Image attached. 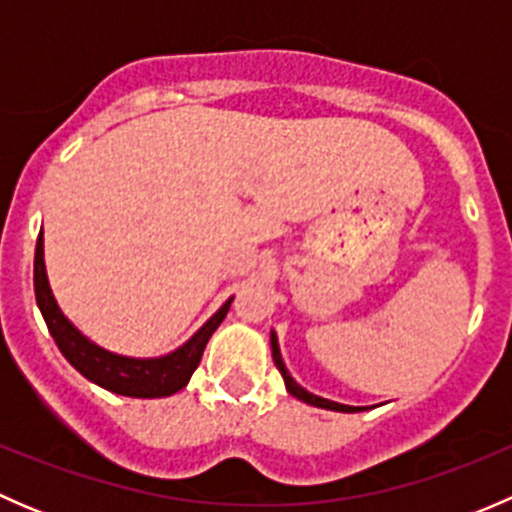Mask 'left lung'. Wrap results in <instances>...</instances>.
Masks as SVG:
<instances>
[{
    "instance_id": "8db88e82",
    "label": "left lung",
    "mask_w": 512,
    "mask_h": 512,
    "mask_svg": "<svg viewBox=\"0 0 512 512\" xmlns=\"http://www.w3.org/2000/svg\"><path fill=\"white\" fill-rule=\"evenodd\" d=\"M270 344H272V359H275V366L280 369L282 379H285V386L289 394L294 396V399L304 401V404L309 406H317V409H327V411H342V414H356V411H364V406H347V404H337V401H329V399H322V396L317 394H309L307 389H302V386L297 384V381L289 376L285 361H282V354H280V344H277V334L270 332Z\"/></svg>"
}]
</instances>
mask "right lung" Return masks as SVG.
Returning a JSON list of instances; mask_svg holds the SVG:
<instances>
[{"label":"right lung","mask_w":512,"mask_h":512,"mask_svg":"<svg viewBox=\"0 0 512 512\" xmlns=\"http://www.w3.org/2000/svg\"><path fill=\"white\" fill-rule=\"evenodd\" d=\"M34 292L36 304L41 309L46 327H49L51 337H54L56 347L66 356L71 366L86 379L94 381L101 389L113 391V394L131 396V399H160V396H170L175 391L185 389L198 369L200 356L205 352V344L213 337L215 329L225 319L227 309H230L232 297L227 299L223 307L175 352L165 356H153V359H136V356L113 354L108 349L98 347L89 337L79 332L74 324L66 319L56 304L54 294H51L49 277H46L44 265V232H39L36 240V255H34Z\"/></svg>","instance_id":"1"}]
</instances>
